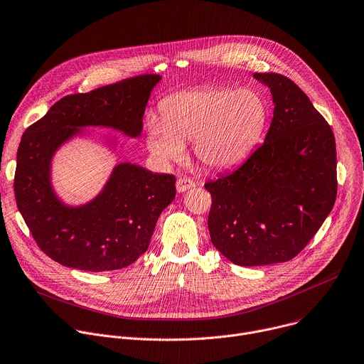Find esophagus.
I'll list each match as a JSON object with an SVG mask.
<instances>
[{
    "mask_svg": "<svg viewBox=\"0 0 364 364\" xmlns=\"http://www.w3.org/2000/svg\"><path fill=\"white\" fill-rule=\"evenodd\" d=\"M193 187H196V183L191 178H187V177H181L176 183V188H177L178 193H184V191H187Z\"/></svg>",
    "mask_w": 364,
    "mask_h": 364,
    "instance_id": "esophagus-1",
    "label": "esophagus"
}]
</instances>
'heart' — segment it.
<instances>
[{"instance_id":"b5f03b06","label":"heart","mask_w":364,"mask_h":364,"mask_svg":"<svg viewBox=\"0 0 364 364\" xmlns=\"http://www.w3.org/2000/svg\"><path fill=\"white\" fill-rule=\"evenodd\" d=\"M267 105L253 90L194 88L167 98L161 117L147 119L146 141L160 164L180 160L193 140L196 157L210 168L224 170L243 161L259 141Z\"/></svg>"}]
</instances>
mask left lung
Masks as SVG:
<instances>
[{
	"instance_id": "left-lung-1",
	"label": "left lung",
	"mask_w": 364,
	"mask_h": 364,
	"mask_svg": "<svg viewBox=\"0 0 364 364\" xmlns=\"http://www.w3.org/2000/svg\"><path fill=\"white\" fill-rule=\"evenodd\" d=\"M274 111L264 143L204 187L213 246L237 266L296 257L330 214L337 194L336 141L323 115L287 77L255 73Z\"/></svg>"
}]
</instances>
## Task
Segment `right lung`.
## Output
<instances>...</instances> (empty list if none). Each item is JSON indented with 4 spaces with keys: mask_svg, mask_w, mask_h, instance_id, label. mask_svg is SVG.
Instances as JSON below:
<instances>
[{
    "mask_svg": "<svg viewBox=\"0 0 364 364\" xmlns=\"http://www.w3.org/2000/svg\"><path fill=\"white\" fill-rule=\"evenodd\" d=\"M160 81L161 75L147 74L67 95L26 130L17 151L16 200L38 247L54 262L75 270L111 272L133 264L149 249L160 214L176 197L174 176L118 163L95 197L68 204L54 188L53 160L90 127L140 139L146 105ZM102 140L117 151L115 137Z\"/></svg>",
    "mask_w": 364,
    "mask_h": 364,
    "instance_id": "1",
    "label": "right lung"
}]
</instances>
